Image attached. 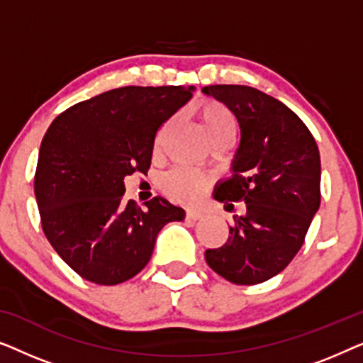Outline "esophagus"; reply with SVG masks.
Here are the masks:
<instances>
[{"mask_svg":"<svg viewBox=\"0 0 363 363\" xmlns=\"http://www.w3.org/2000/svg\"><path fill=\"white\" fill-rule=\"evenodd\" d=\"M201 218H203V215L200 211H195V210H188L186 211V220L198 221V220H201Z\"/></svg>","mask_w":363,"mask_h":363,"instance_id":"34e87169","label":"esophagus"}]
</instances>
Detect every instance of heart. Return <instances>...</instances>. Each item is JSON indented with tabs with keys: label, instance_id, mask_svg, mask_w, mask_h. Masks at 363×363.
Listing matches in <instances>:
<instances>
[{
	"label": "heart",
	"instance_id": "obj_1",
	"mask_svg": "<svg viewBox=\"0 0 363 363\" xmlns=\"http://www.w3.org/2000/svg\"><path fill=\"white\" fill-rule=\"evenodd\" d=\"M198 117L205 127L208 137L211 142L220 140V138H233L236 133L238 122L235 113H233L226 106L216 101H205L198 106ZM172 122H167L165 125L160 128L158 135L155 138V148L162 145L163 138H165L168 128H170ZM210 178L205 173L186 170V168H177L168 173L163 178V191L167 193L172 200L180 203H191L195 201L198 196L203 195L206 190Z\"/></svg>",
	"mask_w": 363,
	"mask_h": 363
}]
</instances>
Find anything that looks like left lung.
<instances>
[{"mask_svg":"<svg viewBox=\"0 0 363 363\" xmlns=\"http://www.w3.org/2000/svg\"><path fill=\"white\" fill-rule=\"evenodd\" d=\"M203 92L225 104L241 130L233 175L216 186L215 198L246 203L228 241L206 250L205 259L233 284H259L279 274L304 245L320 206L319 148L289 107L255 87L218 84Z\"/></svg>","mask_w":363,"mask_h":363,"instance_id":"left-lung-1","label":"left lung"}]
</instances>
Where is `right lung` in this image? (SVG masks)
Listing matches in <instances>:
<instances>
[{"mask_svg":"<svg viewBox=\"0 0 363 363\" xmlns=\"http://www.w3.org/2000/svg\"><path fill=\"white\" fill-rule=\"evenodd\" d=\"M195 87L127 86L69 107L54 118L34 175L43 231L86 281L116 286L150 261L157 235L183 208L157 196L123 201V178L150 168L158 128Z\"/></svg>","mask_w":363,"mask_h":363,"instance_id":"1","label":"right lung"}]
</instances>
